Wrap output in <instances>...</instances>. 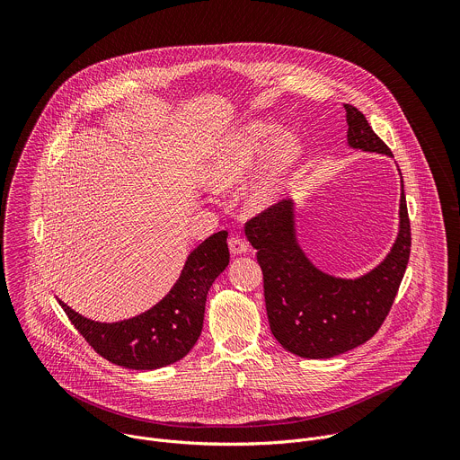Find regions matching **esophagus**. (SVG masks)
Listing matches in <instances>:
<instances>
[{"label":"esophagus","mask_w":460,"mask_h":460,"mask_svg":"<svg viewBox=\"0 0 460 460\" xmlns=\"http://www.w3.org/2000/svg\"><path fill=\"white\" fill-rule=\"evenodd\" d=\"M227 243H229V249H231L233 254H242V252L247 251L245 240H243L242 236H238V234H231L229 240H227Z\"/></svg>","instance_id":"esophagus-1"}]
</instances>
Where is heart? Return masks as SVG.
<instances>
[{
	"label": "heart",
	"instance_id": "heart-1",
	"mask_svg": "<svg viewBox=\"0 0 460 460\" xmlns=\"http://www.w3.org/2000/svg\"><path fill=\"white\" fill-rule=\"evenodd\" d=\"M266 143L269 146L261 153L256 171L243 192V202L249 209L256 211L266 208L304 153L302 140L291 127L275 130L271 123L254 119L231 130L211 151L202 169L204 181L211 189H229L236 185L251 169Z\"/></svg>",
	"mask_w": 460,
	"mask_h": 460
}]
</instances>
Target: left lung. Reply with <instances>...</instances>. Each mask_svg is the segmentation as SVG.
Instances as JSON below:
<instances>
[{
    "mask_svg": "<svg viewBox=\"0 0 460 460\" xmlns=\"http://www.w3.org/2000/svg\"><path fill=\"white\" fill-rule=\"evenodd\" d=\"M348 144L353 149L393 156L366 116L344 103ZM399 234L387 256L360 279H337L316 270L296 240L295 204L282 200L245 224L264 273V296L271 332L293 355L332 358L367 342L385 320L404 279L411 229L401 183Z\"/></svg>",
    "mask_w": 460,
    "mask_h": 460,
    "instance_id": "left-lung-1",
    "label": "left lung"
}]
</instances>
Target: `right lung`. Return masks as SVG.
Returning a JSON list of instances; mask_svg holds the SVG:
<instances>
[{
    "mask_svg": "<svg viewBox=\"0 0 460 460\" xmlns=\"http://www.w3.org/2000/svg\"><path fill=\"white\" fill-rule=\"evenodd\" d=\"M229 264L227 231L187 256L172 289L149 311L121 322H94L59 300L80 335L105 360L127 369H158L183 358L199 341L208 293Z\"/></svg>",
    "mask_w": 460,
    "mask_h": 460,
    "instance_id": "add662e5",
    "label": "right lung"
}]
</instances>
